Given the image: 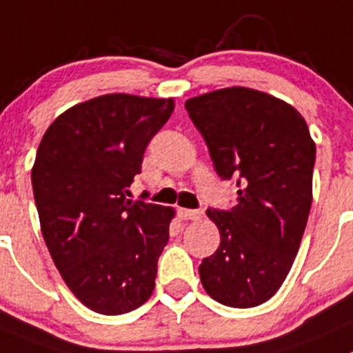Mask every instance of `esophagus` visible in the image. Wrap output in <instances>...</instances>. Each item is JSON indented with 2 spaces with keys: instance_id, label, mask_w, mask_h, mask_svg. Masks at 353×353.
Instances as JSON below:
<instances>
[{
  "instance_id": "34e87169",
  "label": "esophagus",
  "mask_w": 353,
  "mask_h": 353,
  "mask_svg": "<svg viewBox=\"0 0 353 353\" xmlns=\"http://www.w3.org/2000/svg\"><path fill=\"white\" fill-rule=\"evenodd\" d=\"M179 214H180V218H182V220H197V218H201L203 211H199V210H185V208H180Z\"/></svg>"
}]
</instances>
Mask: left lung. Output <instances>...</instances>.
<instances>
[{
    "mask_svg": "<svg viewBox=\"0 0 353 353\" xmlns=\"http://www.w3.org/2000/svg\"><path fill=\"white\" fill-rule=\"evenodd\" d=\"M218 176L236 179L237 204L206 214L220 246L199 265L218 303L250 308L283 286L312 206L315 143L301 114L284 100L232 86L187 100Z\"/></svg>",
    "mask_w": 353,
    "mask_h": 353,
    "instance_id": "1",
    "label": "left lung"
}]
</instances>
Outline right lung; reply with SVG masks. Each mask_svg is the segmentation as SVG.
<instances>
[{"instance_id": "obj_1", "label": "right lung", "mask_w": 353, "mask_h": 353, "mask_svg": "<svg viewBox=\"0 0 353 353\" xmlns=\"http://www.w3.org/2000/svg\"><path fill=\"white\" fill-rule=\"evenodd\" d=\"M173 99L110 93L70 107L46 130L31 180L45 243L67 288L97 314L145 303L173 208L128 199Z\"/></svg>"}]
</instances>
